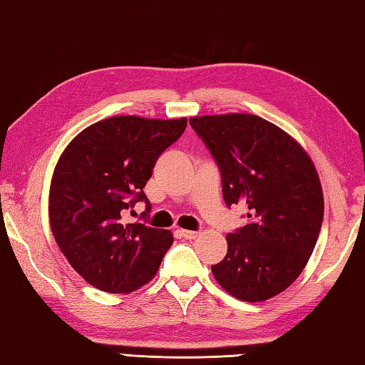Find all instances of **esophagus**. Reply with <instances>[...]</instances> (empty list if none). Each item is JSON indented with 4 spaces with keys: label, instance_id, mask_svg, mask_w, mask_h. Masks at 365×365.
<instances>
[{
    "label": "esophagus",
    "instance_id": "1",
    "mask_svg": "<svg viewBox=\"0 0 365 365\" xmlns=\"http://www.w3.org/2000/svg\"><path fill=\"white\" fill-rule=\"evenodd\" d=\"M180 233H181V237H184L185 240H194V238H197L198 237V232H194V230H180Z\"/></svg>",
    "mask_w": 365,
    "mask_h": 365
}]
</instances>
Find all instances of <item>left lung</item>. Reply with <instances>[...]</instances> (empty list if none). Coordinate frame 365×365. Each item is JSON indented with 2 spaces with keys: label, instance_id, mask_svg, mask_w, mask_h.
<instances>
[{
  "label": "left lung",
  "instance_id": "1",
  "mask_svg": "<svg viewBox=\"0 0 365 365\" xmlns=\"http://www.w3.org/2000/svg\"><path fill=\"white\" fill-rule=\"evenodd\" d=\"M221 168L225 205L245 203L247 222L227 235L225 257L211 265L232 297L264 302L287 289L318 242L324 197L307 150L254 114L189 119Z\"/></svg>",
  "mask_w": 365,
  "mask_h": 365
}]
</instances>
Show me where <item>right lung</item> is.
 I'll use <instances>...</instances> for the list:
<instances>
[{
	"label": "right lung",
	"mask_w": 365,
	"mask_h": 365,
	"mask_svg": "<svg viewBox=\"0 0 365 365\" xmlns=\"http://www.w3.org/2000/svg\"><path fill=\"white\" fill-rule=\"evenodd\" d=\"M185 125V118L115 115L82 130L61 153L49 190L51 230L70 265L97 289H140L173 245L170 230L128 224L123 215L136 202L150 211L143 187Z\"/></svg>",
	"instance_id": "right-lung-1"
}]
</instances>
